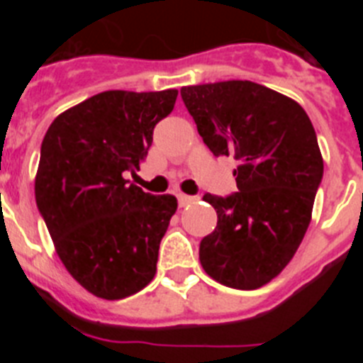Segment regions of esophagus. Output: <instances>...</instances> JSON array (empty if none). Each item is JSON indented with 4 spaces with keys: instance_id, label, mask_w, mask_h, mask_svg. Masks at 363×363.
<instances>
[{
    "instance_id": "obj_1",
    "label": "esophagus",
    "mask_w": 363,
    "mask_h": 363,
    "mask_svg": "<svg viewBox=\"0 0 363 363\" xmlns=\"http://www.w3.org/2000/svg\"><path fill=\"white\" fill-rule=\"evenodd\" d=\"M194 200H196V198H194V196H187V194H178L179 207H185V205L192 203V201H194Z\"/></svg>"
}]
</instances>
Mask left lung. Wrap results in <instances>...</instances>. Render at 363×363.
I'll use <instances>...</instances> for the list:
<instances>
[{"label":"left lung","mask_w":363,"mask_h":363,"mask_svg":"<svg viewBox=\"0 0 363 363\" xmlns=\"http://www.w3.org/2000/svg\"><path fill=\"white\" fill-rule=\"evenodd\" d=\"M214 156L233 154L238 192L205 194L218 223L200 242L201 267L233 289H258L291 262L309 227L323 160L306 111L252 82L182 89Z\"/></svg>","instance_id":"8db88e82"}]
</instances>
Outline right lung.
I'll return each instance as SVG.
<instances>
[{"label": "right lung", "instance_id": "add662e5", "mask_svg": "<svg viewBox=\"0 0 363 363\" xmlns=\"http://www.w3.org/2000/svg\"><path fill=\"white\" fill-rule=\"evenodd\" d=\"M176 89L107 91L69 108L41 143L36 203L56 252L89 293L121 300L156 274L160 242L178 209L171 194L130 184L172 112Z\"/></svg>", "mask_w": 363, "mask_h": 363}]
</instances>
